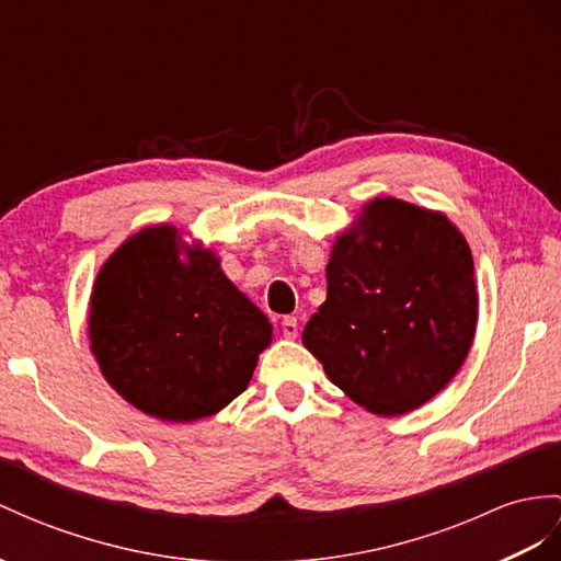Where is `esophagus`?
<instances>
[{"mask_svg":"<svg viewBox=\"0 0 561 561\" xmlns=\"http://www.w3.org/2000/svg\"><path fill=\"white\" fill-rule=\"evenodd\" d=\"M282 334H284V339H296L298 336V320L296 318H284L282 320Z\"/></svg>","mask_w":561,"mask_h":561,"instance_id":"esophagus-1","label":"esophagus"}]
</instances>
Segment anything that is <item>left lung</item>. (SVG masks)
<instances>
[{"instance_id":"1","label":"left lung","mask_w":561,"mask_h":561,"mask_svg":"<svg viewBox=\"0 0 561 561\" xmlns=\"http://www.w3.org/2000/svg\"><path fill=\"white\" fill-rule=\"evenodd\" d=\"M477 322L465 234L440 210L375 196L334 241L304 346L353 403L398 417L453 381Z\"/></svg>"}]
</instances>
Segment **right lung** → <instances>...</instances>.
<instances>
[{
  "label": "right lung",
  "mask_w": 561,
  "mask_h": 561,
  "mask_svg": "<svg viewBox=\"0 0 561 561\" xmlns=\"http://www.w3.org/2000/svg\"><path fill=\"white\" fill-rule=\"evenodd\" d=\"M88 334L127 403L163 422H196L247 391L272 324L218 255L163 222L127 237L99 270Z\"/></svg>",
  "instance_id": "obj_1"
}]
</instances>
